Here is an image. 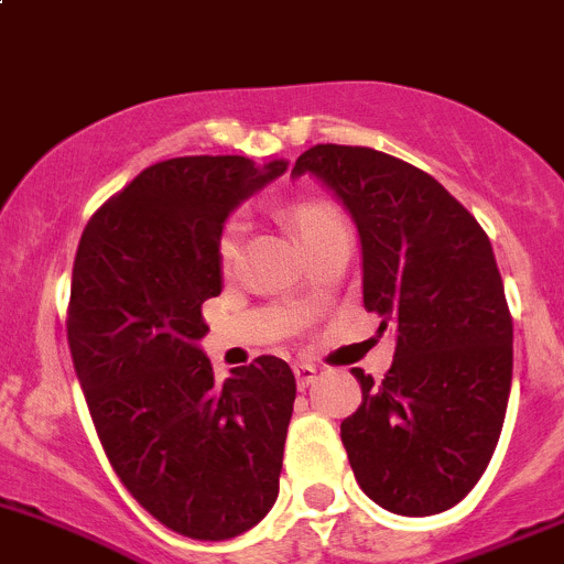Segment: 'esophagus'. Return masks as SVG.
<instances>
[{"instance_id": "obj_1", "label": "esophagus", "mask_w": 564, "mask_h": 564, "mask_svg": "<svg viewBox=\"0 0 564 564\" xmlns=\"http://www.w3.org/2000/svg\"><path fill=\"white\" fill-rule=\"evenodd\" d=\"M293 371H295V382H299L301 391H304V388H310L312 382L317 380V369L312 367V364H299Z\"/></svg>"}]
</instances>
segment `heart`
Wrapping results in <instances>:
<instances>
[{
    "mask_svg": "<svg viewBox=\"0 0 564 564\" xmlns=\"http://www.w3.org/2000/svg\"><path fill=\"white\" fill-rule=\"evenodd\" d=\"M284 217H288V223L293 225L295 234L301 236V241H304L306 247H310V243H315L321 236L330 234V230L345 228L339 212H336L328 200H321V197H304V200L290 203L288 212H284ZM241 234H243L241 223L239 219H234V223L225 225L223 236H219L217 254H219V265H223L225 271L234 269L236 260H239Z\"/></svg>",
    "mask_w": 564,
    "mask_h": 564,
    "instance_id": "b5f03b06",
    "label": "heart"
}]
</instances>
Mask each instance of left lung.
Returning <instances> with one entry per match:
<instances>
[{"instance_id": "obj_1", "label": "left lung", "mask_w": 564, "mask_h": 564, "mask_svg": "<svg viewBox=\"0 0 564 564\" xmlns=\"http://www.w3.org/2000/svg\"><path fill=\"white\" fill-rule=\"evenodd\" d=\"M345 203L361 236L364 306L397 330L382 380L341 443L369 499L399 516L454 508L489 467L513 377V321L489 236L437 178L367 147L317 143L295 160Z\"/></svg>"}]
</instances>
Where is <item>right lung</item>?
Segmentation results:
<instances>
[{
    "mask_svg": "<svg viewBox=\"0 0 564 564\" xmlns=\"http://www.w3.org/2000/svg\"><path fill=\"white\" fill-rule=\"evenodd\" d=\"M284 171L239 154L156 162L75 252L67 341L97 437L127 491L193 541L252 530L280 495L293 371L260 356L217 382L197 341L203 301L223 293L225 219Z\"/></svg>",
    "mask_w": 564,
    "mask_h": 564,
    "instance_id": "1",
    "label": "right lung"
}]
</instances>
